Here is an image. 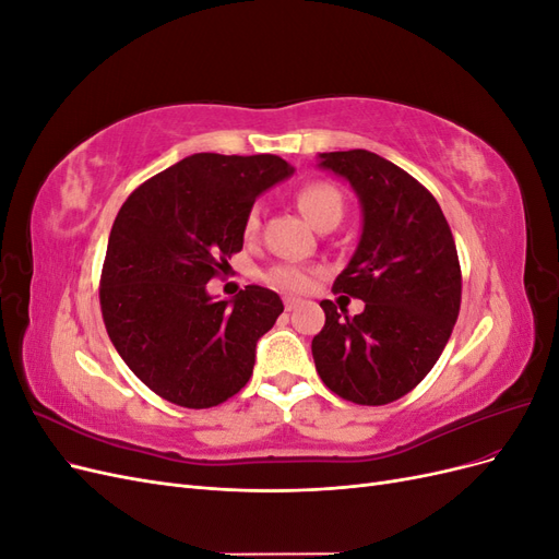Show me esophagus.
Returning a JSON list of instances; mask_svg holds the SVG:
<instances>
[{
    "mask_svg": "<svg viewBox=\"0 0 559 559\" xmlns=\"http://www.w3.org/2000/svg\"><path fill=\"white\" fill-rule=\"evenodd\" d=\"M298 306H300V298H294V296H286V298H284V308L289 310V312L296 310Z\"/></svg>",
    "mask_w": 559,
    "mask_h": 559,
    "instance_id": "1",
    "label": "esophagus"
}]
</instances>
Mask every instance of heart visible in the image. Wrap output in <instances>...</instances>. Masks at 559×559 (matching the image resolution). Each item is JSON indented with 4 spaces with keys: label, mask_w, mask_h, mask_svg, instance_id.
Wrapping results in <instances>:
<instances>
[{
    "label": "heart",
    "mask_w": 559,
    "mask_h": 559,
    "mask_svg": "<svg viewBox=\"0 0 559 559\" xmlns=\"http://www.w3.org/2000/svg\"><path fill=\"white\" fill-rule=\"evenodd\" d=\"M296 202L312 226H321L324 222H341L343 210H345L343 193L326 181H312L302 186V189L296 193ZM259 224H261L259 210H251L245 218V233L249 238L251 235H257ZM265 282L282 292H306L312 284V273L298 265H275L265 273Z\"/></svg>",
    "instance_id": "b5f03b06"
}]
</instances>
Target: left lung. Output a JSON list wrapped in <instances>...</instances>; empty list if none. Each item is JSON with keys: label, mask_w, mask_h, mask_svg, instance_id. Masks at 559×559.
Returning a JSON list of instances; mask_svg holds the SVG:
<instances>
[{"label": "left lung", "mask_w": 559, "mask_h": 559, "mask_svg": "<svg viewBox=\"0 0 559 559\" xmlns=\"http://www.w3.org/2000/svg\"><path fill=\"white\" fill-rule=\"evenodd\" d=\"M319 167L347 179L361 202V238L333 292L361 298L366 308L347 317L321 300L326 324L312 341L317 373L345 401L392 403L427 378L460 314L452 230L425 186L378 154L331 151L319 154Z\"/></svg>", "instance_id": "8db88e82"}]
</instances>
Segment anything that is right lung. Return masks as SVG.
Returning a JSON list of instances; mask_svg holds the SVG:
<instances>
[{"label":"right lung","instance_id":"right-lung-1","mask_svg":"<svg viewBox=\"0 0 559 559\" xmlns=\"http://www.w3.org/2000/svg\"><path fill=\"white\" fill-rule=\"evenodd\" d=\"M292 175L273 154H193L146 179L118 210L99 306L116 352L165 401L212 408L249 382L282 300L257 284L214 300L207 282L242 249L253 200Z\"/></svg>","mask_w":559,"mask_h":559}]
</instances>
